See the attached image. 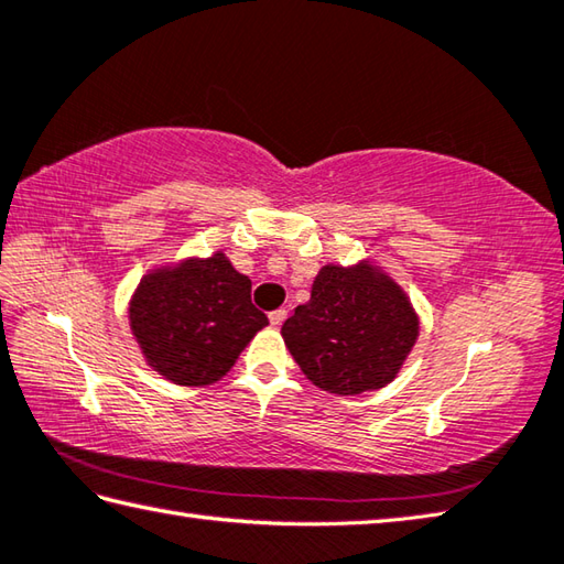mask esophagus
<instances>
[{
    "label": "esophagus",
    "mask_w": 564,
    "mask_h": 564,
    "mask_svg": "<svg viewBox=\"0 0 564 564\" xmlns=\"http://www.w3.org/2000/svg\"><path fill=\"white\" fill-rule=\"evenodd\" d=\"M285 315H289V313H285V311H283V307H279V311H273V313H269V319H271V325H273V327H281V325H283V319H285Z\"/></svg>",
    "instance_id": "esophagus-1"
}]
</instances>
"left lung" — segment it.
<instances>
[{
	"mask_svg": "<svg viewBox=\"0 0 564 564\" xmlns=\"http://www.w3.org/2000/svg\"><path fill=\"white\" fill-rule=\"evenodd\" d=\"M421 333L411 297L373 261L327 263L311 301L297 305L281 335L317 389L359 395L391 383Z\"/></svg>",
	"mask_w": 564,
	"mask_h": 564,
	"instance_id": "obj_1",
	"label": "left lung"
}]
</instances>
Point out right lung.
<instances>
[{
    "label": "right lung",
    "mask_w": 564,
    "mask_h": 564,
    "mask_svg": "<svg viewBox=\"0 0 564 564\" xmlns=\"http://www.w3.org/2000/svg\"><path fill=\"white\" fill-rule=\"evenodd\" d=\"M269 317L251 305V281L223 251L151 269L129 301V327L153 371L171 383L209 386L235 367Z\"/></svg>",
    "instance_id": "obj_1"
}]
</instances>
